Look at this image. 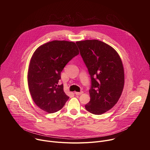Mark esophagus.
Wrapping results in <instances>:
<instances>
[{"label": "esophagus", "instance_id": "obj_1", "mask_svg": "<svg viewBox=\"0 0 150 150\" xmlns=\"http://www.w3.org/2000/svg\"><path fill=\"white\" fill-rule=\"evenodd\" d=\"M75 94L76 95H81V94H83V92H82V91H81V92H75Z\"/></svg>", "mask_w": 150, "mask_h": 150}]
</instances>
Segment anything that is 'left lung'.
Here are the masks:
<instances>
[{"label": "left lung", "instance_id": "left-lung-1", "mask_svg": "<svg viewBox=\"0 0 150 150\" xmlns=\"http://www.w3.org/2000/svg\"><path fill=\"white\" fill-rule=\"evenodd\" d=\"M91 78L90 101L85 109L94 115L110 110L122 93L125 74L122 60L110 46L98 40L76 41Z\"/></svg>", "mask_w": 150, "mask_h": 150}]
</instances>
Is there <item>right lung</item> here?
<instances>
[{
    "label": "right lung",
    "mask_w": 150,
    "mask_h": 150,
    "mask_svg": "<svg viewBox=\"0 0 150 150\" xmlns=\"http://www.w3.org/2000/svg\"><path fill=\"white\" fill-rule=\"evenodd\" d=\"M79 53L75 42L65 40L46 42L34 52L27 81L31 96L40 109L48 113H55L68 100L59 80L64 67Z\"/></svg>",
    "instance_id": "obj_1"
}]
</instances>
